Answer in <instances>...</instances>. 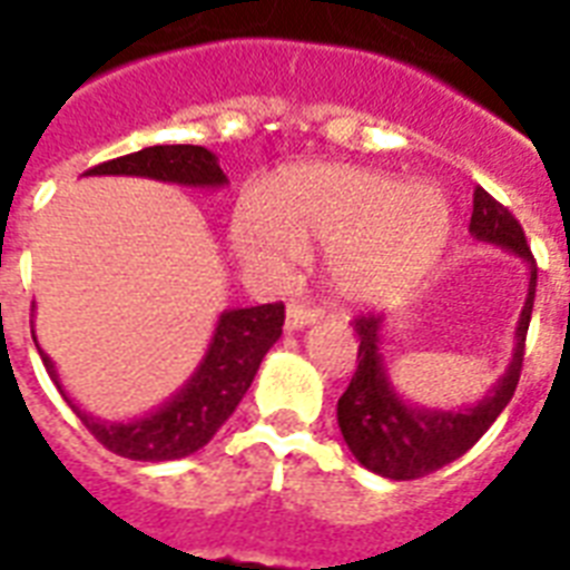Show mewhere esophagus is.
Segmentation results:
<instances>
[{
    "instance_id": "34e87169",
    "label": "esophagus",
    "mask_w": 570,
    "mask_h": 570,
    "mask_svg": "<svg viewBox=\"0 0 570 570\" xmlns=\"http://www.w3.org/2000/svg\"><path fill=\"white\" fill-rule=\"evenodd\" d=\"M320 320V311L316 307H307V304H298L293 302L286 307V331H302L307 325Z\"/></svg>"
}]
</instances>
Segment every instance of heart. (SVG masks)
Instances as JSON below:
<instances>
[{
	"label": "heart",
	"mask_w": 570,
	"mask_h": 570,
	"mask_svg": "<svg viewBox=\"0 0 570 570\" xmlns=\"http://www.w3.org/2000/svg\"><path fill=\"white\" fill-rule=\"evenodd\" d=\"M450 239V206L434 186L348 165H302L242 200L233 242L242 257L286 268L328 248V281L352 304H387L432 268Z\"/></svg>",
	"instance_id": "1"
}]
</instances>
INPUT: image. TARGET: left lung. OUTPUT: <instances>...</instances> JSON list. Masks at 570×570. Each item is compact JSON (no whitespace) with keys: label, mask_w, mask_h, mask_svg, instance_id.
<instances>
[{"label":"left lung","mask_w":570,"mask_h":570,"mask_svg":"<svg viewBox=\"0 0 570 570\" xmlns=\"http://www.w3.org/2000/svg\"><path fill=\"white\" fill-rule=\"evenodd\" d=\"M470 233L479 242H491L497 248L521 257L530 272L527 302L514 325L512 361L505 373L485 396L464 407H425L402 399L387 373V361L381 355L384 346V316H361L355 331L357 370L348 381L346 393L337 402V423L343 441L366 470L384 479H420L425 473L446 468L461 459L482 434L491 429L503 407L512 402L518 379H521L523 343L530 328L532 302H535V259L530 254L521 224L503 204H497L485 189L473 191V215Z\"/></svg>","instance_id":"left-lung-1"}]
</instances>
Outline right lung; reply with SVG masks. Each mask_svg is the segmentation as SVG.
<instances>
[{"label":"right lung","mask_w":570,"mask_h":570,"mask_svg":"<svg viewBox=\"0 0 570 570\" xmlns=\"http://www.w3.org/2000/svg\"><path fill=\"white\" fill-rule=\"evenodd\" d=\"M85 177H145V180L171 183L186 189L227 186L218 156L197 145L145 147L138 154L97 165L91 171H85ZM281 328H284V304L224 311L215 322L213 340L200 364L195 366V373L183 381V387L165 399L163 405L132 420H100L82 411L58 379L52 357L38 346V337H35V346L67 405L73 407V414L106 450L132 461H174L206 446L213 441V434L227 423V416L248 393L266 352L281 340Z\"/></svg>","instance_id":"1"}]
</instances>
